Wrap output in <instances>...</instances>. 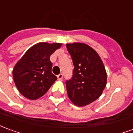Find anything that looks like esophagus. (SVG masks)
Wrapping results in <instances>:
<instances>
[{
  "label": "esophagus",
  "instance_id": "obj_1",
  "mask_svg": "<svg viewBox=\"0 0 133 133\" xmlns=\"http://www.w3.org/2000/svg\"><path fill=\"white\" fill-rule=\"evenodd\" d=\"M63 76L62 73H60L59 75H57V79L58 80H63Z\"/></svg>",
  "mask_w": 133,
  "mask_h": 133
}]
</instances>
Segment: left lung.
I'll return each mask as SVG.
<instances>
[{"instance_id": "1", "label": "left lung", "mask_w": 133, "mask_h": 133, "mask_svg": "<svg viewBox=\"0 0 133 133\" xmlns=\"http://www.w3.org/2000/svg\"><path fill=\"white\" fill-rule=\"evenodd\" d=\"M74 68L65 81L69 99L76 105L91 104L102 95L107 84L105 68L99 55L86 44H67Z\"/></svg>"}]
</instances>
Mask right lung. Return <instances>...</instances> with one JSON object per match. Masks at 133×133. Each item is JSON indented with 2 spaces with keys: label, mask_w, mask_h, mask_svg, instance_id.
Here are the masks:
<instances>
[{
  "label": "right lung",
  "mask_w": 133,
  "mask_h": 133,
  "mask_svg": "<svg viewBox=\"0 0 133 133\" xmlns=\"http://www.w3.org/2000/svg\"><path fill=\"white\" fill-rule=\"evenodd\" d=\"M60 46V43H38L28 50L15 65V84L26 98L34 100L42 96L57 79L52 73L50 57Z\"/></svg>",
  "instance_id": "1"
}]
</instances>
